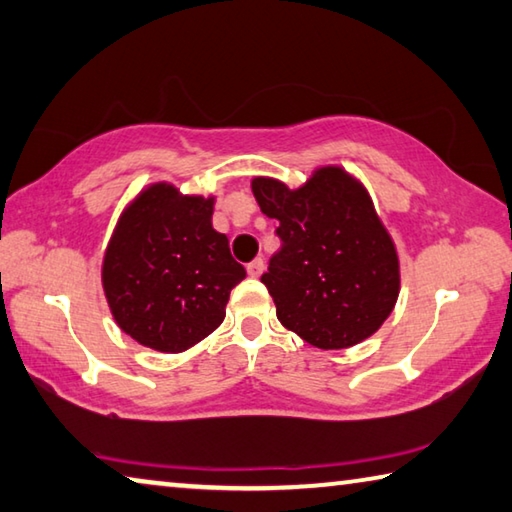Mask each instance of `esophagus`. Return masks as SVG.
<instances>
[{"mask_svg": "<svg viewBox=\"0 0 512 512\" xmlns=\"http://www.w3.org/2000/svg\"><path fill=\"white\" fill-rule=\"evenodd\" d=\"M263 270H265L263 258H256V261H251V263L247 265V274L251 276V279H258V276L263 274Z\"/></svg>", "mask_w": 512, "mask_h": 512, "instance_id": "1", "label": "esophagus"}]
</instances>
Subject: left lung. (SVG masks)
Segmentation results:
<instances>
[{"instance_id": "obj_1", "label": "left lung", "mask_w": 512, "mask_h": 512, "mask_svg": "<svg viewBox=\"0 0 512 512\" xmlns=\"http://www.w3.org/2000/svg\"><path fill=\"white\" fill-rule=\"evenodd\" d=\"M251 191L279 220L281 249L261 281L281 324L324 351L371 337L398 301L400 263L366 188L324 166L294 191L272 177H254Z\"/></svg>"}]
</instances>
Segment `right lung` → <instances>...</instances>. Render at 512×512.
I'll return each instance as SVG.
<instances>
[{"label": "right lung", "mask_w": 512, "mask_h": 512, "mask_svg": "<svg viewBox=\"0 0 512 512\" xmlns=\"http://www.w3.org/2000/svg\"><path fill=\"white\" fill-rule=\"evenodd\" d=\"M215 197L157 182L121 213L103 258V290L125 335L182 353L222 324L229 292L247 272L211 224Z\"/></svg>", "instance_id": "add662e5"}]
</instances>
